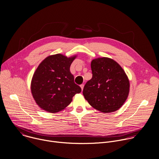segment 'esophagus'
I'll return each mask as SVG.
<instances>
[{
	"instance_id": "34e87169",
	"label": "esophagus",
	"mask_w": 159,
	"mask_h": 159,
	"mask_svg": "<svg viewBox=\"0 0 159 159\" xmlns=\"http://www.w3.org/2000/svg\"><path fill=\"white\" fill-rule=\"evenodd\" d=\"M80 86V87H81V89H82V90H83V89H84V84H81Z\"/></svg>"
}]
</instances>
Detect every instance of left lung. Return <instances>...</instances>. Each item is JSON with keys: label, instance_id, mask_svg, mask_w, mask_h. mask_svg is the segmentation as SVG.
I'll use <instances>...</instances> for the list:
<instances>
[{"label": "left lung", "instance_id": "left-lung-1", "mask_svg": "<svg viewBox=\"0 0 159 159\" xmlns=\"http://www.w3.org/2000/svg\"><path fill=\"white\" fill-rule=\"evenodd\" d=\"M92 79L83 89L89 104L97 110L109 113L119 109L126 100L129 82L121 66L109 58H98L91 61Z\"/></svg>", "mask_w": 159, "mask_h": 159}]
</instances>
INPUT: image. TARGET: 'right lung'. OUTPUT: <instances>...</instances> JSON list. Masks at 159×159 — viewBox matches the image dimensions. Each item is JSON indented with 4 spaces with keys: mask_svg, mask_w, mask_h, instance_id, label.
Segmentation results:
<instances>
[{
    "mask_svg": "<svg viewBox=\"0 0 159 159\" xmlns=\"http://www.w3.org/2000/svg\"><path fill=\"white\" fill-rule=\"evenodd\" d=\"M76 56L67 58L56 54L45 58L36 70L31 81V93L43 110L57 112L65 109L81 88L74 82L70 65Z\"/></svg>",
    "mask_w": 159,
    "mask_h": 159,
    "instance_id": "1",
    "label": "right lung"
}]
</instances>
